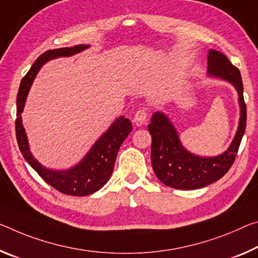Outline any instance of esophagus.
<instances>
[{
    "instance_id": "obj_1",
    "label": "esophagus",
    "mask_w": 258,
    "mask_h": 258,
    "mask_svg": "<svg viewBox=\"0 0 258 258\" xmlns=\"http://www.w3.org/2000/svg\"><path fill=\"white\" fill-rule=\"evenodd\" d=\"M147 116H148V113H147L146 110H139V111H137L136 114H134V121H136L138 125L145 124L147 120Z\"/></svg>"
}]
</instances>
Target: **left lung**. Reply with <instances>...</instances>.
Masks as SVG:
<instances>
[{"mask_svg": "<svg viewBox=\"0 0 258 258\" xmlns=\"http://www.w3.org/2000/svg\"><path fill=\"white\" fill-rule=\"evenodd\" d=\"M208 76L230 83L239 96L240 118L238 130L228 148L217 156H199L182 146L172 121L164 112L156 111L148 131L151 142V165L164 185L175 189H198L219 180L230 170L246 131L247 109L243 100V85L238 68L223 52L210 49L208 52Z\"/></svg>", "mask_w": 258, "mask_h": 258, "instance_id": "obj_1", "label": "left lung"}]
</instances>
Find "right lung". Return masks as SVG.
Returning a JSON list of instances; mask_svg holds the SVG:
<instances>
[{"instance_id":"1","label":"right lung","mask_w":258,"mask_h":258,"mask_svg":"<svg viewBox=\"0 0 258 258\" xmlns=\"http://www.w3.org/2000/svg\"><path fill=\"white\" fill-rule=\"evenodd\" d=\"M89 44H78L75 47L52 49L43 52L36 58L27 75L23 78L17 95V119L16 137L24 158L39 173L41 178L60 193L76 196H86L101 189L111 177L114 162L120 146L132 131V122L124 116L118 117L109 128L97 139L83 159L68 170H54L43 166L35 159L30 150L27 136L22 121V112L25 107L28 92L40 69L49 60L59 57H70L85 49Z\"/></svg>"}]
</instances>
